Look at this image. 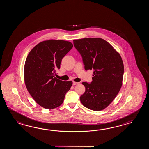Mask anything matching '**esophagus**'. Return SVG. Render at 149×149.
I'll return each mask as SVG.
<instances>
[{
  "label": "esophagus",
  "instance_id": "34e87169",
  "mask_svg": "<svg viewBox=\"0 0 149 149\" xmlns=\"http://www.w3.org/2000/svg\"><path fill=\"white\" fill-rule=\"evenodd\" d=\"M79 84V82H74V81H73V85H77V84Z\"/></svg>",
  "mask_w": 149,
  "mask_h": 149
}]
</instances>
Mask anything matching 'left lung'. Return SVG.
Instances as JSON below:
<instances>
[{"instance_id":"obj_1","label":"left lung","mask_w":149,"mask_h":149,"mask_svg":"<svg viewBox=\"0 0 149 149\" xmlns=\"http://www.w3.org/2000/svg\"><path fill=\"white\" fill-rule=\"evenodd\" d=\"M86 70H94L91 83L82 82L85 93L80 97L86 108L101 111L113 101L123 84V61L111 45L100 38L73 40Z\"/></svg>"}]
</instances>
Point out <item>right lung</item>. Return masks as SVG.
<instances>
[{"instance_id":"add662e5","label":"right lung","mask_w":149,"mask_h":149,"mask_svg":"<svg viewBox=\"0 0 149 149\" xmlns=\"http://www.w3.org/2000/svg\"><path fill=\"white\" fill-rule=\"evenodd\" d=\"M73 47L69 41L48 40L35 46L29 53L24 69V82L36 103L45 109H54L63 102L72 85L55 77L62 58Z\"/></svg>"}]
</instances>
